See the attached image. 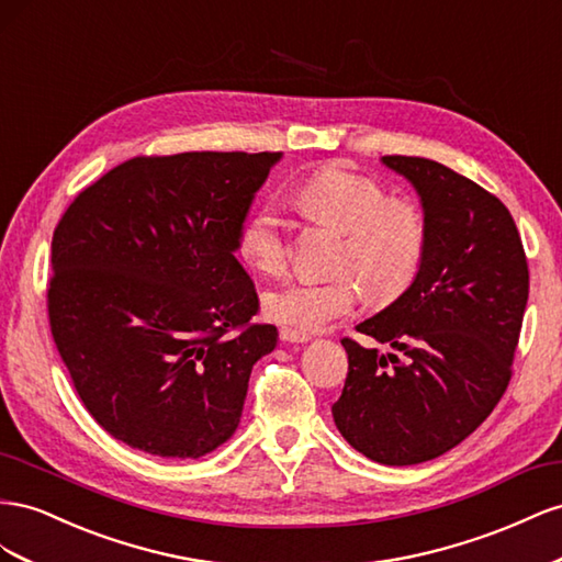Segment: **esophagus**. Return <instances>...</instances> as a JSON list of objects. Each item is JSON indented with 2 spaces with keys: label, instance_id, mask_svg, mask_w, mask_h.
Listing matches in <instances>:
<instances>
[{
  "label": "esophagus",
  "instance_id": "1",
  "mask_svg": "<svg viewBox=\"0 0 562 562\" xmlns=\"http://www.w3.org/2000/svg\"><path fill=\"white\" fill-rule=\"evenodd\" d=\"M280 336H282V341H286V344H306V341H311V334L292 329V327L280 329Z\"/></svg>",
  "mask_w": 562,
  "mask_h": 562
}]
</instances>
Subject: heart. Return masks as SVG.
<instances>
[{"label":"heart","mask_w":562,"mask_h":562,"mask_svg":"<svg viewBox=\"0 0 562 562\" xmlns=\"http://www.w3.org/2000/svg\"><path fill=\"white\" fill-rule=\"evenodd\" d=\"M308 218L341 233L329 280H299L266 294L270 319L299 331H319L356 308L360 290L389 303L416 278L428 243V221L409 198H389L376 179L341 165L313 171L296 188ZM239 254L263 276H282L292 259V235L278 202L256 206L239 233Z\"/></svg>","instance_id":"heart-1"}]
</instances>
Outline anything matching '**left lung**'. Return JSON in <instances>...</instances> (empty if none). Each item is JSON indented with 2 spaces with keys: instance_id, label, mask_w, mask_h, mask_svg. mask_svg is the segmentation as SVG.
I'll return each instance as SVG.
<instances>
[{
  "instance_id": "left-lung-1",
  "label": "left lung",
  "mask_w": 562,
  "mask_h": 562,
  "mask_svg": "<svg viewBox=\"0 0 562 562\" xmlns=\"http://www.w3.org/2000/svg\"><path fill=\"white\" fill-rule=\"evenodd\" d=\"M381 162L419 192L428 243L407 290L356 327L393 350L341 341L348 376L331 414L367 459L412 467L467 440L502 400L530 272L499 198L426 157Z\"/></svg>"
}]
</instances>
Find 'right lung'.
I'll return each instance as SVG.
<instances>
[{
  "label": "right lung",
  "mask_w": 562,
  "mask_h": 562,
  "mask_svg": "<svg viewBox=\"0 0 562 562\" xmlns=\"http://www.w3.org/2000/svg\"><path fill=\"white\" fill-rule=\"evenodd\" d=\"M282 153L134 157L85 188L52 239L49 325L75 391L112 438L200 459L243 416L278 329L235 259Z\"/></svg>",
  "instance_id": "1"
}]
</instances>
